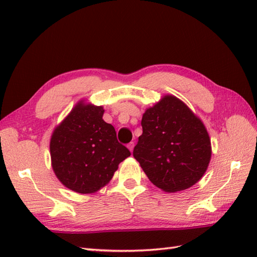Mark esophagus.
<instances>
[{
  "label": "esophagus",
  "instance_id": "esophagus-1",
  "mask_svg": "<svg viewBox=\"0 0 257 257\" xmlns=\"http://www.w3.org/2000/svg\"><path fill=\"white\" fill-rule=\"evenodd\" d=\"M127 147H128V149L133 152V150H134V147H135V143H129Z\"/></svg>",
  "mask_w": 257,
  "mask_h": 257
}]
</instances>
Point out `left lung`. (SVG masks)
I'll list each match as a JSON object with an SVG mask.
<instances>
[{
    "instance_id": "1",
    "label": "left lung",
    "mask_w": 257,
    "mask_h": 257,
    "mask_svg": "<svg viewBox=\"0 0 257 257\" xmlns=\"http://www.w3.org/2000/svg\"><path fill=\"white\" fill-rule=\"evenodd\" d=\"M141 125L134 157L156 187L177 192L199 181L211 159V140L184 102L165 96L147 109Z\"/></svg>"
}]
</instances>
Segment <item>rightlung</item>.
Segmentation results:
<instances>
[{
	"label": "right lung",
	"instance_id": "right-lung-1",
	"mask_svg": "<svg viewBox=\"0 0 257 257\" xmlns=\"http://www.w3.org/2000/svg\"><path fill=\"white\" fill-rule=\"evenodd\" d=\"M103 109L76 105L54 130L51 139L53 170L65 187L92 193L106 185L130 151L117 140L116 130L102 119Z\"/></svg>",
	"mask_w": 257,
	"mask_h": 257
}]
</instances>
